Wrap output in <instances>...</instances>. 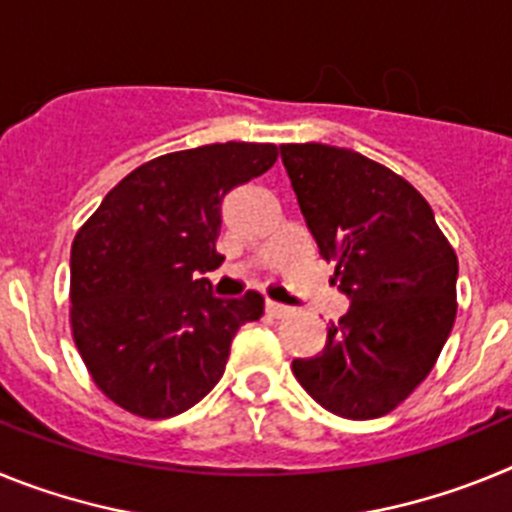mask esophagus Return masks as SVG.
Returning a JSON list of instances; mask_svg holds the SVG:
<instances>
[{"label": "esophagus", "mask_w": 512, "mask_h": 512, "mask_svg": "<svg viewBox=\"0 0 512 512\" xmlns=\"http://www.w3.org/2000/svg\"><path fill=\"white\" fill-rule=\"evenodd\" d=\"M264 310H266V315H271V318H282V315H287V312H289V307L282 305V302L266 300Z\"/></svg>", "instance_id": "1"}]
</instances>
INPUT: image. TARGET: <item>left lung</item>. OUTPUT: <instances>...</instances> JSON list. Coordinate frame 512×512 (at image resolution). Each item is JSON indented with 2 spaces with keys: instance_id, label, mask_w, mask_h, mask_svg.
<instances>
[{
  "instance_id": "1",
  "label": "left lung",
  "mask_w": 512,
  "mask_h": 512,
  "mask_svg": "<svg viewBox=\"0 0 512 512\" xmlns=\"http://www.w3.org/2000/svg\"><path fill=\"white\" fill-rule=\"evenodd\" d=\"M307 230L348 310L292 372L333 415L395 410L428 377L456 318V253L431 205L402 176L356 151L279 146Z\"/></svg>"
}]
</instances>
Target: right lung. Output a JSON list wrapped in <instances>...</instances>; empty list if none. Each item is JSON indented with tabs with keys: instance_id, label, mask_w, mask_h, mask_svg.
Returning a JSON list of instances; mask_svg holds the SVG:
<instances>
[{
	"instance_id": "add662e5",
	"label": "right lung",
	"mask_w": 512,
	"mask_h": 512,
	"mask_svg": "<svg viewBox=\"0 0 512 512\" xmlns=\"http://www.w3.org/2000/svg\"><path fill=\"white\" fill-rule=\"evenodd\" d=\"M277 161L274 143L166 153L112 189L71 246V328L99 390L140 418H171L220 382L264 297H212L225 194Z\"/></svg>"
}]
</instances>
